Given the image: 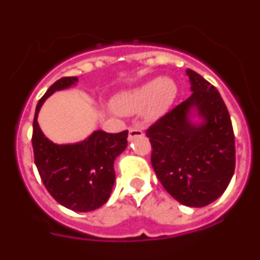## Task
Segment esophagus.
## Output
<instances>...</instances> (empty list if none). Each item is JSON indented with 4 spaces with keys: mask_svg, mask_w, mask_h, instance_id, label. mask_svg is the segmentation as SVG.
Here are the masks:
<instances>
[{
    "mask_svg": "<svg viewBox=\"0 0 260 260\" xmlns=\"http://www.w3.org/2000/svg\"><path fill=\"white\" fill-rule=\"evenodd\" d=\"M137 137H143V132L139 127H137V126H132V127L128 128V139L133 141Z\"/></svg>",
    "mask_w": 260,
    "mask_h": 260,
    "instance_id": "esophagus-1",
    "label": "esophagus"
}]
</instances>
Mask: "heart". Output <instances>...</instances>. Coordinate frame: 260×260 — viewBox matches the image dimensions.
I'll list each match as a JSON object with an SVG mask.
<instances>
[{
	"label": "heart",
	"mask_w": 260,
	"mask_h": 260,
	"mask_svg": "<svg viewBox=\"0 0 260 260\" xmlns=\"http://www.w3.org/2000/svg\"><path fill=\"white\" fill-rule=\"evenodd\" d=\"M176 95L177 87L171 79L155 78L133 91L117 96L113 107L123 114L137 113L146 108L147 118L156 119L169 109Z\"/></svg>",
	"instance_id": "1"
}]
</instances>
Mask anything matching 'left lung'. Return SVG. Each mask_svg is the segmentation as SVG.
Listing matches in <instances>:
<instances>
[{
	"label": "left lung",
	"instance_id": "1",
	"mask_svg": "<svg viewBox=\"0 0 260 260\" xmlns=\"http://www.w3.org/2000/svg\"><path fill=\"white\" fill-rule=\"evenodd\" d=\"M191 96L146 130L152 152L151 164L158 181L176 201L204 207L225 191L236 167L231 116L219 91L187 69ZM195 107L204 123L189 121Z\"/></svg>",
	"mask_w": 260,
	"mask_h": 260
}]
</instances>
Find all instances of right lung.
Listing matches in <instances>:
<instances>
[{
    "mask_svg": "<svg viewBox=\"0 0 260 260\" xmlns=\"http://www.w3.org/2000/svg\"><path fill=\"white\" fill-rule=\"evenodd\" d=\"M77 77L61 78L39 100L34 118L32 148L40 178L59 204L77 212L98 210L109 199L116 173L114 160L127 146V130L117 134L92 133L75 144L50 142L39 127L38 114L53 92L73 86Z\"/></svg>",
    "mask_w": 260,
    "mask_h": 260,
    "instance_id": "right-lung-1",
    "label": "right lung"
}]
</instances>
